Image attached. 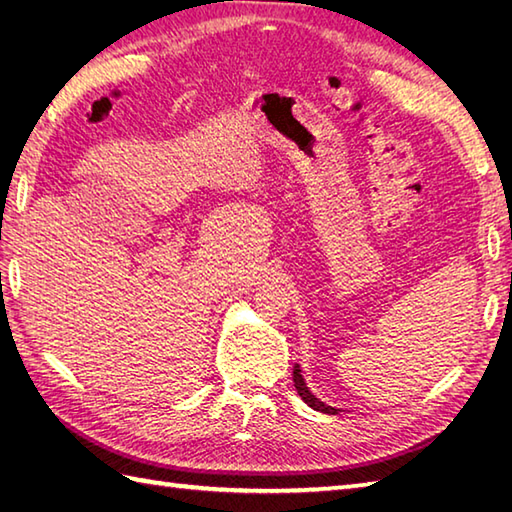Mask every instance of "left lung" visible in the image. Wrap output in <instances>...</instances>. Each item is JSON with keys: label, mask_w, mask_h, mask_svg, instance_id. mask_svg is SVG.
Instances as JSON below:
<instances>
[{"label": "left lung", "mask_w": 512, "mask_h": 512, "mask_svg": "<svg viewBox=\"0 0 512 512\" xmlns=\"http://www.w3.org/2000/svg\"><path fill=\"white\" fill-rule=\"evenodd\" d=\"M292 380H295V389H297V394L301 396V400L306 402L308 407L317 409V411H321V413H330V416H336V413H339V409L328 407V405H325V402H321L319 398H314V396L310 394V389L306 387V380H303V376H301V369H299V365H295V372H292Z\"/></svg>", "instance_id": "1"}]
</instances>
